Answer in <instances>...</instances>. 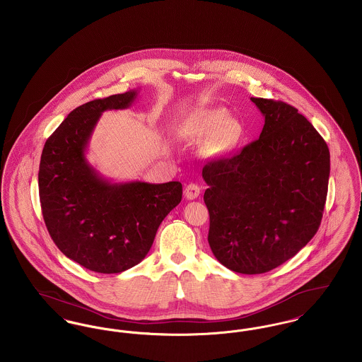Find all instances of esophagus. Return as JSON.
<instances>
[{
    "instance_id": "1",
    "label": "esophagus",
    "mask_w": 362,
    "mask_h": 362,
    "mask_svg": "<svg viewBox=\"0 0 362 362\" xmlns=\"http://www.w3.org/2000/svg\"><path fill=\"white\" fill-rule=\"evenodd\" d=\"M201 192V187L197 185V183H189L186 187H185V197L187 199H195Z\"/></svg>"
}]
</instances>
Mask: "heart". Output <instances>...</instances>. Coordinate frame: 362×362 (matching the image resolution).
Wrapping results in <instances>:
<instances>
[{"label": "heart", "instance_id": "obj_1", "mask_svg": "<svg viewBox=\"0 0 362 362\" xmlns=\"http://www.w3.org/2000/svg\"><path fill=\"white\" fill-rule=\"evenodd\" d=\"M180 136L192 144L208 142V149L217 153L233 146L240 136V126L223 107L197 112L180 127Z\"/></svg>", "mask_w": 362, "mask_h": 362}]
</instances>
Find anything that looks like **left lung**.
<instances>
[{"label": "left lung", "instance_id": "8db88e82", "mask_svg": "<svg viewBox=\"0 0 362 362\" xmlns=\"http://www.w3.org/2000/svg\"><path fill=\"white\" fill-rule=\"evenodd\" d=\"M250 100L265 117L259 138L233 157L209 161L202 177L213 255L234 272L258 275L294 257L317 233L329 150L296 107Z\"/></svg>", "mask_w": 362, "mask_h": 362}]
</instances>
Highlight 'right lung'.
Instances as JSON below:
<instances>
[{"label":"right lung","mask_w":362,"mask_h":362,"mask_svg":"<svg viewBox=\"0 0 362 362\" xmlns=\"http://www.w3.org/2000/svg\"><path fill=\"white\" fill-rule=\"evenodd\" d=\"M136 90L74 109L43 146L38 186L46 228L69 259L93 272L120 274L149 253L165 216L182 201V183H110L86 160L103 112L126 109Z\"/></svg>","instance_id":"obj_1"}]
</instances>
